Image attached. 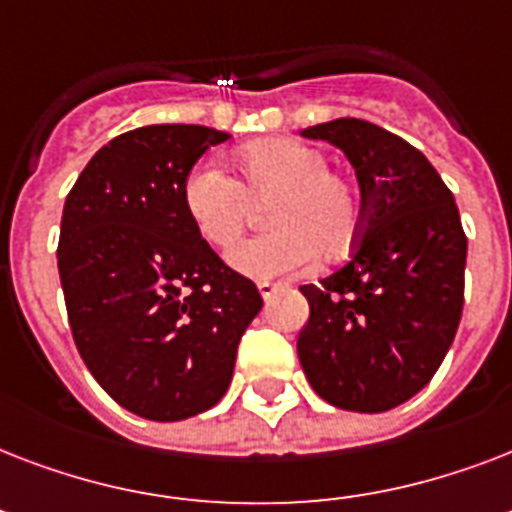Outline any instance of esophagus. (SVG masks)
<instances>
[{"instance_id":"obj_1","label":"esophagus","mask_w":512,"mask_h":512,"mask_svg":"<svg viewBox=\"0 0 512 512\" xmlns=\"http://www.w3.org/2000/svg\"><path fill=\"white\" fill-rule=\"evenodd\" d=\"M257 289H260V295H263V300H271V297L276 295V289H279V284H273V281H257Z\"/></svg>"}]
</instances>
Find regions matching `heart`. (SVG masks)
I'll list each match as a JSON object with an SVG mask.
<instances>
[{
  "instance_id": "1",
  "label": "heart",
  "mask_w": 512,
  "mask_h": 512,
  "mask_svg": "<svg viewBox=\"0 0 512 512\" xmlns=\"http://www.w3.org/2000/svg\"><path fill=\"white\" fill-rule=\"evenodd\" d=\"M236 170L233 180L212 164H199L180 188L188 220L217 249L239 241L255 212L252 201H271L265 225L273 231L233 249L228 260L236 271L255 279L284 276L316 255L337 260L358 239L361 196L348 177L329 170L321 148L292 138L257 140L241 148Z\"/></svg>"
}]
</instances>
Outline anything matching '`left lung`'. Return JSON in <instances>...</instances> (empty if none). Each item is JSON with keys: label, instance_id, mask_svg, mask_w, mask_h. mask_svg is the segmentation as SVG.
Segmentation results:
<instances>
[{"label": "left lung", "instance_id": "left-lung-1", "mask_svg": "<svg viewBox=\"0 0 512 512\" xmlns=\"http://www.w3.org/2000/svg\"><path fill=\"white\" fill-rule=\"evenodd\" d=\"M348 156L364 223L350 260L300 292L311 316L297 356L327 404L377 414L420 393L462 316L468 239L452 191L404 138L364 119L300 132Z\"/></svg>", "mask_w": 512, "mask_h": 512}]
</instances>
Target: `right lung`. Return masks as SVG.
<instances>
[{
    "mask_svg": "<svg viewBox=\"0 0 512 512\" xmlns=\"http://www.w3.org/2000/svg\"><path fill=\"white\" fill-rule=\"evenodd\" d=\"M231 138L151 124L103 146L68 193L58 271L79 356L127 412L188 420L225 396L263 297L201 239L185 175Z\"/></svg>",
    "mask_w": 512,
    "mask_h": 512,
    "instance_id": "add662e5",
    "label": "right lung"
}]
</instances>
